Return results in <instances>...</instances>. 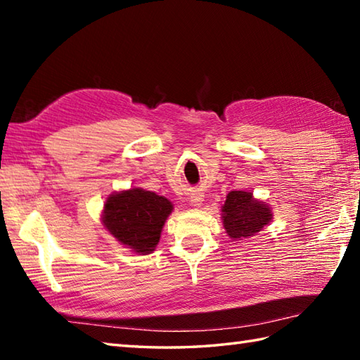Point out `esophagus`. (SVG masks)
Segmentation results:
<instances>
[{
  "label": "esophagus",
  "instance_id": "esophagus-1",
  "mask_svg": "<svg viewBox=\"0 0 360 360\" xmlns=\"http://www.w3.org/2000/svg\"><path fill=\"white\" fill-rule=\"evenodd\" d=\"M193 202H195V204H200L201 200H200V198H198V200H193Z\"/></svg>",
  "mask_w": 360,
  "mask_h": 360
}]
</instances>
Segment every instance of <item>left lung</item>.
Listing matches in <instances>:
<instances>
[{"label":"left lung","mask_w":360,"mask_h":360,"mask_svg":"<svg viewBox=\"0 0 360 360\" xmlns=\"http://www.w3.org/2000/svg\"><path fill=\"white\" fill-rule=\"evenodd\" d=\"M223 224L232 240L254 236L272 219L267 204L254 200L249 192H231L223 205Z\"/></svg>","instance_id":"obj_1"}]
</instances>
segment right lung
<instances>
[{"label":"right lung","instance_id":"1","mask_svg":"<svg viewBox=\"0 0 360 360\" xmlns=\"http://www.w3.org/2000/svg\"><path fill=\"white\" fill-rule=\"evenodd\" d=\"M172 210L173 205L167 198L131 188L106 200L103 224L119 243L145 255L155 250Z\"/></svg>","mask_w":360,"mask_h":360}]
</instances>
